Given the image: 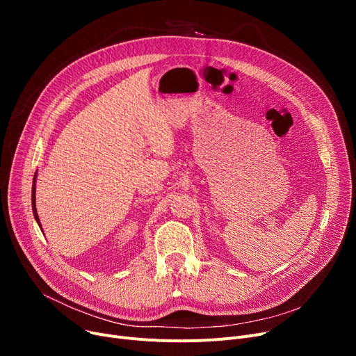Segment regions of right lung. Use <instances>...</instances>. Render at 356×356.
<instances>
[{"instance_id": "1", "label": "right lung", "mask_w": 356, "mask_h": 356, "mask_svg": "<svg viewBox=\"0 0 356 356\" xmlns=\"http://www.w3.org/2000/svg\"><path fill=\"white\" fill-rule=\"evenodd\" d=\"M35 176H37V172H35L34 179H33V189H31V208H33V215H34V219H35V222H37V225H39V228L42 229V223H40L39 215H37V209H35Z\"/></svg>"}]
</instances>
